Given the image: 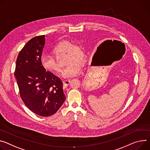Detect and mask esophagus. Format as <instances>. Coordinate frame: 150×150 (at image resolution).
Here are the masks:
<instances>
[{
  "label": "esophagus",
  "mask_w": 150,
  "mask_h": 150,
  "mask_svg": "<svg viewBox=\"0 0 150 150\" xmlns=\"http://www.w3.org/2000/svg\"><path fill=\"white\" fill-rule=\"evenodd\" d=\"M71 83V80L70 79H66L63 81V87L64 88H66V87L68 86V85L69 84V83Z\"/></svg>",
  "instance_id": "34e87169"
}]
</instances>
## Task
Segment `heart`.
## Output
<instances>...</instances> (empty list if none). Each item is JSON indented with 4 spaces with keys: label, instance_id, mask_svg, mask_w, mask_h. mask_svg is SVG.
<instances>
[{
    "label": "heart",
    "instance_id": "obj_1",
    "mask_svg": "<svg viewBox=\"0 0 150 150\" xmlns=\"http://www.w3.org/2000/svg\"><path fill=\"white\" fill-rule=\"evenodd\" d=\"M52 52L55 56L66 53V63L69 64L62 72L64 78H69L78 75L82 71L81 62L84 57V51L81 45L68 40H62L54 46ZM40 64L44 69L52 73L60 72V67L55 59L51 56H42L40 59Z\"/></svg>",
    "mask_w": 150,
    "mask_h": 150
}]
</instances>
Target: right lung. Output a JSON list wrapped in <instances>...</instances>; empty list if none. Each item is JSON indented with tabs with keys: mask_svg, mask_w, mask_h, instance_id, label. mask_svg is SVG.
<instances>
[{
	"mask_svg": "<svg viewBox=\"0 0 150 150\" xmlns=\"http://www.w3.org/2000/svg\"><path fill=\"white\" fill-rule=\"evenodd\" d=\"M45 44V35L26 43L18 54L14 75L26 106L37 115L48 117L59 110L66 96L60 79L40 64Z\"/></svg>",
	"mask_w": 150,
	"mask_h": 150,
	"instance_id": "1",
	"label": "right lung"
}]
</instances>
